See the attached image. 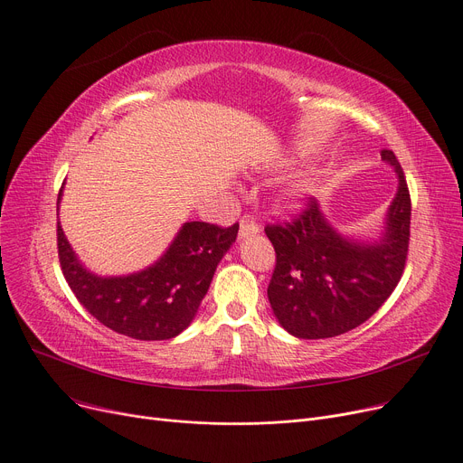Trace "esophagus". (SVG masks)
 Here are the masks:
<instances>
[{
	"label": "esophagus",
	"mask_w": 463,
	"mask_h": 463,
	"mask_svg": "<svg viewBox=\"0 0 463 463\" xmlns=\"http://www.w3.org/2000/svg\"><path fill=\"white\" fill-rule=\"evenodd\" d=\"M257 232H259V225L255 223V219L251 215H244L240 219V232H238L240 240L255 236Z\"/></svg>",
	"instance_id": "obj_1"
}]
</instances>
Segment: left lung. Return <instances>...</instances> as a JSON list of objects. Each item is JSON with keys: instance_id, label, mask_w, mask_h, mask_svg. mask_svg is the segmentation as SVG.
I'll use <instances>...</instances> for the list:
<instances>
[{"instance_id": "obj_1", "label": "left lung", "mask_w": 463, "mask_h": 463, "mask_svg": "<svg viewBox=\"0 0 463 463\" xmlns=\"http://www.w3.org/2000/svg\"><path fill=\"white\" fill-rule=\"evenodd\" d=\"M381 159L394 168L398 189L379 236L364 240L339 232L317 201L295 223L266 227L276 250L269 300L290 335L345 334L368 321L396 288L409 248L411 199L394 152L383 150Z\"/></svg>"}]
</instances>
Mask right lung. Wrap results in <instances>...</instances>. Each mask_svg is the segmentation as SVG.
I'll return each instance as SVG.
<instances>
[{
  "mask_svg": "<svg viewBox=\"0 0 463 463\" xmlns=\"http://www.w3.org/2000/svg\"><path fill=\"white\" fill-rule=\"evenodd\" d=\"M236 234L238 225L185 222L150 266L126 276H99L86 269L58 222V255L71 290L97 321L128 337L156 342L176 337L193 323Z\"/></svg>",
  "mask_w": 463,
  "mask_h": 463,
  "instance_id": "obj_1",
  "label": "right lung"
}]
</instances>
